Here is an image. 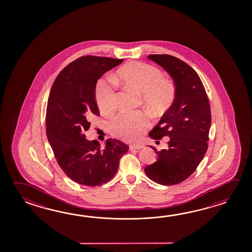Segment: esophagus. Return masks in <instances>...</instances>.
<instances>
[{"label":"esophagus","instance_id":"esophagus-1","mask_svg":"<svg viewBox=\"0 0 252 252\" xmlns=\"http://www.w3.org/2000/svg\"><path fill=\"white\" fill-rule=\"evenodd\" d=\"M142 148H143L142 145H130V146H129L130 150H140V149H142Z\"/></svg>","mask_w":252,"mask_h":252}]
</instances>
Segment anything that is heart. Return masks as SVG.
I'll return each mask as SVG.
<instances>
[{"label": "heart", "mask_w": 252, "mask_h": 252, "mask_svg": "<svg viewBox=\"0 0 252 252\" xmlns=\"http://www.w3.org/2000/svg\"><path fill=\"white\" fill-rule=\"evenodd\" d=\"M117 81L142 94V102L152 112H160L171 104L176 97V86L164 78L163 72L156 66L143 62H132L122 66L117 74ZM95 96L100 111L110 114L117 105V84L110 76L98 81ZM150 125L143 111H122L110 122L115 137L126 142H135Z\"/></svg>", "instance_id": "1"}]
</instances>
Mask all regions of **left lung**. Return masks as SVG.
Wrapping results in <instances>:
<instances>
[{
  "label": "left lung",
  "instance_id": "left-lung-1",
  "mask_svg": "<svg viewBox=\"0 0 252 252\" xmlns=\"http://www.w3.org/2000/svg\"><path fill=\"white\" fill-rule=\"evenodd\" d=\"M149 59L171 76L176 98L160 121L149 133L154 140L168 136V149L157 152L158 161L145 167L148 177L162 186L178 185L196 170L209 144L211 113L209 98L199 75L187 63L167 54Z\"/></svg>",
  "mask_w": 252,
  "mask_h": 252
}]
</instances>
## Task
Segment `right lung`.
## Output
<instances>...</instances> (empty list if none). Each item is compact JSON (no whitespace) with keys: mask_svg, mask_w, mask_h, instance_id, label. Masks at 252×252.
<instances>
[{"mask_svg":"<svg viewBox=\"0 0 252 252\" xmlns=\"http://www.w3.org/2000/svg\"><path fill=\"white\" fill-rule=\"evenodd\" d=\"M122 59L86 55L62 69L48 99L45 126L48 141L58 164L67 177L82 186H101L114 177L119 159L129 147L108 140L104 149L98 141H87L91 119L100 116L95 99L96 83Z\"/></svg>","mask_w":252,"mask_h":252,"instance_id":"1","label":"right lung"}]
</instances>
